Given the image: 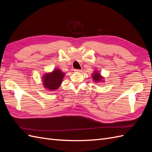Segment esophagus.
<instances>
[{
  "mask_svg": "<svg viewBox=\"0 0 152 152\" xmlns=\"http://www.w3.org/2000/svg\"><path fill=\"white\" fill-rule=\"evenodd\" d=\"M74 72H81L82 70H79V69H75Z\"/></svg>",
  "mask_w": 152,
  "mask_h": 152,
  "instance_id": "1",
  "label": "esophagus"
}]
</instances>
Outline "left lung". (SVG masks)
Returning a JSON list of instances; mask_svg holds the SVG:
<instances>
[{
  "instance_id": "1",
  "label": "left lung",
  "mask_w": 152,
  "mask_h": 152,
  "mask_svg": "<svg viewBox=\"0 0 152 152\" xmlns=\"http://www.w3.org/2000/svg\"><path fill=\"white\" fill-rule=\"evenodd\" d=\"M93 79L95 82H98L102 81L103 79V77L101 76L99 73H98V71H94V72L93 73Z\"/></svg>"
}]
</instances>
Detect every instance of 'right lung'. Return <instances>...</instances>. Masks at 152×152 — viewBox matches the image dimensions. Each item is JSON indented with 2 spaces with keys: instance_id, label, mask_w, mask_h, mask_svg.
<instances>
[{
  "instance_id": "1",
  "label": "right lung",
  "mask_w": 152,
  "mask_h": 152,
  "mask_svg": "<svg viewBox=\"0 0 152 152\" xmlns=\"http://www.w3.org/2000/svg\"><path fill=\"white\" fill-rule=\"evenodd\" d=\"M65 73L59 69H55L51 73H48L43 77V84L44 87L49 90L58 89L62 83Z\"/></svg>"
}]
</instances>
